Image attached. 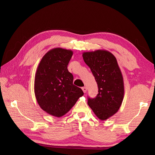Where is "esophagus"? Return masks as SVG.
Instances as JSON below:
<instances>
[{"instance_id": "obj_1", "label": "esophagus", "mask_w": 155, "mask_h": 155, "mask_svg": "<svg viewBox=\"0 0 155 155\" xmlns=\"http://www.w3.org/2000/svg\"><path fill=\"white\" fill-rule=\"evenodd\" d=\"M82 90H83L84 93H86V91H87V87H82Z\"/></svg>"}]
</instances>
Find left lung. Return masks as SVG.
Listing matches in <instances>:
<instances>
[{
    "label": "left lung",
    "instance_id": "left-lung-1",
    "mask_svg": "<svg viewBox=\"0 0 155 155\" xmlns=\"http://www.w3.org/2000/svg\"><path fill=\"white\" fill-rule=\"evenodd\" d=\"M82 56L98 86L97 95L93 99L88 97L87 104L99 119L106 120L118 111L123 100L124 88L121 70L116 58L107 50L84 52Z\"/></svg>",
    "mask_w": 155,
    "mask_h": 155
}]
</instances>
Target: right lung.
<instances>
[{
  "instance_id": "obj_1",
  "label": "right lung",
  "mask_w": 155,
  "mask_h": 155,
  "mask_svg": "<svg viewBox=\"0 0 155 155\" xmlns=\"http://www.w3.org/2000/svg\"><path fill=\"white\" fill-rule=\"evenodd\" d=\"M72 54L70 50L53 48L43 56L35 73L34 93L37 103L54 117L67 114L84 94L73 84V75L68 69Z\"/></svg>"
}]
</instances>
